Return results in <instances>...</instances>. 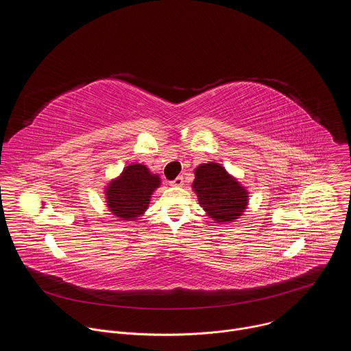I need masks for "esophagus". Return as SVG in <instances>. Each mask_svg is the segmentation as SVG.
Masks as SVG:
<instances>
[{
  "label": "esophagus",
  "mask_w": 351,
  "mask_h": 351,
  "mask_svg": "<svg viewBox=\"0 0 351 351\" xmlns=\"http://www.w3.org/2000/svg\"><path fill=\"white\" fill-rule=\"evenodd\" d=\"M171 184L175 186V187H182V186H183V178H182V176H178L175 180L171 182Z\"/></svg>",
  "instance_id": "esophagus-1"
}]
</instances>
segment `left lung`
I'll return each instance as SVG.
<instances>
[{"label":"left lung","mask_w":351,"mask_h":351,"mask_svg":"<svg viewBox=\"0 0 351 351\" xmlns=\"http://www.w3.org/2000/svg\"><path fill=\"white\" fill-rule=\"evenodd\" d=\"M193 190L198 204L217 223L233 222L247 208L248 191L217 162L202 164L194 169Z\"/></svg>","instance_id":"obj_1"}]
</instances>
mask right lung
Segmentation results:
<instances>
[{
    "mask_svg": "<svg viewBox=\"0 0 351 351\" xmlns=\"http://www.w3.org/2000/svg\"><path fill=\"white\" fill-rule=\"evenodd\" d=\"M161 179L145 165L130 164L106 187L107 207L121 221H134L145 213Z\"/></svg>",
    "mask_w": 351,
    "mask_h": 351,
    "instance_id": "right-lung-1",
    "label": "right lung"
}]
</instances>
